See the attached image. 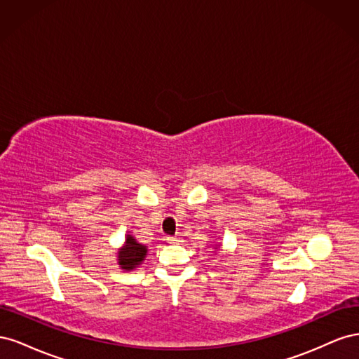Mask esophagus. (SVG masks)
Wrapping results in <instances>:
<instances>
[{
  "mask_svg": "<svg viewBox=\"0 0 359 359\" xmlns=\"http://www.w3.org/2000/svg\"><path fill=\"white\" fill-rule=\"evenodd\" d=\"M166 240H168V243H170V244H178V243H181V238H180V236H168Z\"/></svg>",
  "mask_w": 359,
  "mask_h": 359,
  "instance_id": "esophagus-1",
  "label": "esophagus"
}]
</instances>
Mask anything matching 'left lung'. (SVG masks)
Listing matches in <instances>:
<instances>
[{
  "label": "left lung",
  "mask_w": 359,
  "mask_h": 359,
  "mask_svg": "<svg viewBox=\"0 0 359 359\" xmlns=\"http://www.w3.org/2000/svg\"><path fill=\"white\" fill-rule=\"evenodd\" d=\"M214 248H215V250H219V248H220V244H215V247H214Z\"/></svg>",
  "instance_id": "left-lung-1"
}]
</instances>
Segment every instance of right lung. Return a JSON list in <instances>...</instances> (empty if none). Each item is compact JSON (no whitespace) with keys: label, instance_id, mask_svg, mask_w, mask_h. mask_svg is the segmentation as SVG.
<instances>
[{"label":"right lung","instance_id":"add662e5","mask_svg":"<svg viewBox=\"0 0 359 359\" xmlns=\"http://www.w3.org/2000/svg\"><path fill=\"white\" fill-rule=\"evenodd\" d=\"M148 255V247L136 241L133 235H126L124 244L118 248L116 264L119 269L133 271L144 264Z\"/></svg>","mask_w":359,"mask_h":359}]
</instances>
